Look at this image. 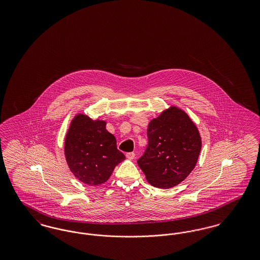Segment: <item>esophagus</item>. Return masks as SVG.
Returning a JSON list of instances; mask_svg holds the SVG:
<instances>
[{
  "mask_svg": "<svg viewBox=\"0 0 260 260\" xmlns=\"http://www.w3.org/2000/svg\"><path fill=\"white\" fill-rule=\"evenodd\" d=\"M125 157L128 159V160H134L135 157H136V154L134 152H128L125 154Z\"/></svg>",
  "mask_w": 260,
  "mask_h": 260,
  "instance_id": "34e87169",
  "label": "esophagus"
}]
</instances>
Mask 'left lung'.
<instances>
[{"mask_svg": "<svg viewBox=\"0 0 260 260\" xmlns=\"http://www.w3.org/2000/svg\"><path fill=\"white\" fill-rule=\"evenodd\" d=\"M148 145L137 164L151 185L161 189L179 184L199 158L198 128L181 109L172 106L149 123Z\"/></svg>", "mask_w": 260, "mask_h": 260, "instance_id": "left-lung-1", "label": "left lung"}]
</instances>
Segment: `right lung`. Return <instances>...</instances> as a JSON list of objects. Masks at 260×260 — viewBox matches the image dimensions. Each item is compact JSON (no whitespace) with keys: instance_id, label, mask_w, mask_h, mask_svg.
<instances>
[{"instance_id":"1","label":"right lung","mask_w":260,"mask_h":260,"mask_svg":"<svg viewBox=\"0 0 260 260\" xmlns=\"http://www.w3.org/2000/svg\"><path fill=\"white\" fill-rule=\"evenodd\" d=\"M64 149L70 171L87 185L106 182L115 167L125 159L117 149L115 136L106 129V123L84 114L72 120Z\"/></svg>"}]
</instances>
